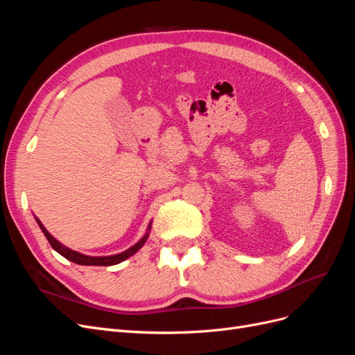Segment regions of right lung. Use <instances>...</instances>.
Listing matches in <instances>:
<instances>
[{
    "instance_id": "obj_1",
    "label": "right lung",
    "mask_w": 355,
    "mask_h": 355,
    "mask_svg": "<svg viewBox=\"0 0 355 355\" xmlns=\"http://www.w3.org/2000/svg\"><path fill=\"white\" fill-rule=\"evenodd\" d=\"M38 225L41 231L44 232L46 239L49 240L50 245L55 249L58 253H60L63 257H67L68 261L73 262V263H78V265H98V266H108V265H115V263H120L123 261H125L127 257H130L132 254H135L141 247L145 244V241L148 240V234L144 235V239L141 241H137L135 245H132L130 249H127L125 252L123 253H118V254H112V256H87V254H83V253H78L75 252L72 249H68L67 245L60 244L55 237H51V235L49 234V231L44 228V225H42L38 219H37ZM149 228H151V225H149Z\"/></svg>"
}]
</instances>
